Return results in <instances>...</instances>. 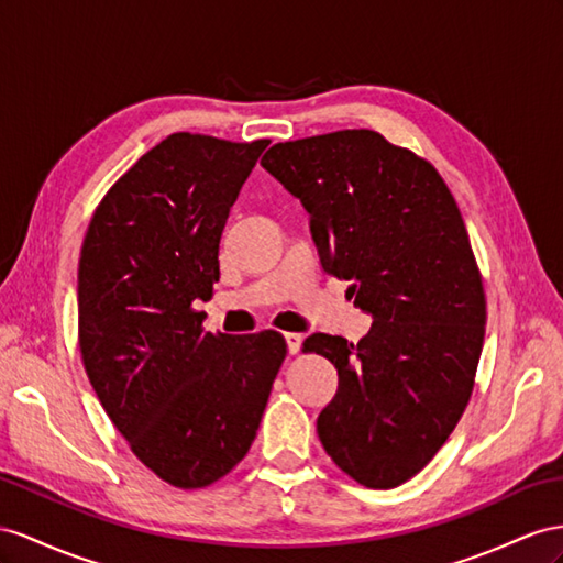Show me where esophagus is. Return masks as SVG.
I'll use <instances>...</instances> for the list:
<instances>
[{"instance_id":"1","label":"esophagus","mask_w":563,"mask_h":563,"mask_svg":"<svg viewBox=\"0 0 563 563\" xmlns=\"http://www.w3.org/2000/svg\"><path fill=\"white\" fill-rule=\"evenodd\" d=\"M301 340H305V338H301L299 333H285V342H287V352H290V354H297V352L301 350Z\"/></svg>"}]
</instances>
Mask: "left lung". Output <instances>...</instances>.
Returning <instances> with one entry per match:
<instances>
[{"label": "left lung", "mask_w": 563, "mask_h": 563, "mask_svg": "<svg viewBox=\"0 0 563 563\" xmlns=\"http://www.w3.org/2000/svg\"><path fill=\"white\" fill-rule=\"evenodd\" d=\"M262 166L311 216L323 268L373 316L354 342L313 333L338 368L316 430L356 483L390 489L438 454L473 390L485 292L464 219L426 158L376 131L278 142Z\"/></svg>", "instance_id": "1"}]
</instances>
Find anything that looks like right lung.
Listing matches in <instances>:
<instances>
[{
    "mask_svg": "<svg viewBox=\"0 0 563 563\" xmlns=\"http://www.w3.org/2000/svg\"><path fill=\"white\" fill-rule=\"evenodd\" d=\"M268 140L173 133L99 201L78 264V340L92 390L168 485L207 487L256 438L287 344L205 333L219 244Z\"/></svg>",
    "mask_w": 563,
    "mask_h": 563,
    "instance_id": "obj_1",
    "label": "right lung"
}]
</instances>
